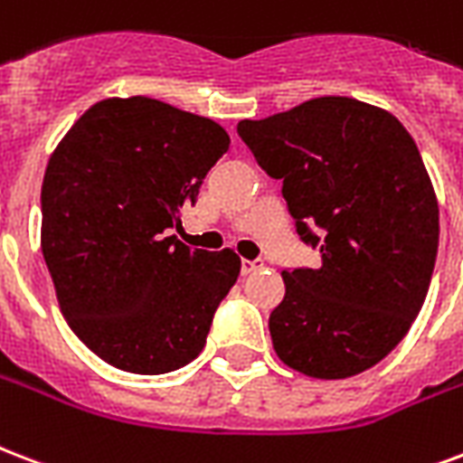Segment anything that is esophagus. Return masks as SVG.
<instances>
[{
  "label": "esophagus",
  "mask_w": 463,
  "mask_h": 463,
  "mask_svg": "<svg viewBox=\"0 0 463 463\" xmlns=\"http://www.w3.org/2000/svg\"><path fill=\"white\" fill-rule=\"evenodd\" d=\"M260 267H262V262H260V260H242V262H240V271H242V274H252V271H257L260 269Z\"/></svg>",
  "instance_id": "34e87169"
}]
</instances>
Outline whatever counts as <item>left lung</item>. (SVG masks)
<instances>
[{
    "instance_id": "obj_1",
    "label": "left lung",
    "mask_w": 463,
    "mask_h": 463,
    "mask_svg": "<svg viewBox=\"0 0 463 463\" xmlns=\"http://www.w3.org/2000/svg\"><path fill=\"white\" fill-rule=\"evenodd\" d=\"M238 136L284 182L303 242L320 247L316 269L281 271L277 357L326 381L372 369L411 330L435 269L439 206L415 140L393 114L349 97L240 121Z\"/></svg>"
}]
</instances>
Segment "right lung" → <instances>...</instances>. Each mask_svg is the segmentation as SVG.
<instances>
[{"label": "right lung", "mask_w": 463, "mask_h": 463, "mask_svg": "<svg viewBox=\"0 0 463 463\" xmlns=\"http://www.w3.org/2000/svg\"><path fill=\"white\" fill-rule=\"evenodd\" d=\"M228 146L211 118L114 97L87 109L51 155L41 250L67 326L106 364L153 376L201 354L240 257L167 231L182 228V208Z\"/></svg>", "instance_id": "obj_1"}]
</instances>
